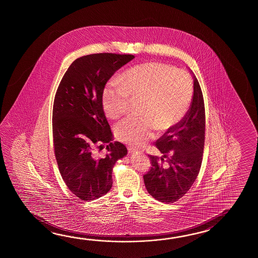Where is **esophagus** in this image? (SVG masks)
<instances>
[{"label": "esophagus", "mask_w": 258, "mask_h": 258, "mask_svg": "<svg viewBox=\"0 0 258 258\" xmlns=\"http://www.w3.org/2000/svg\"><path fill=\"white\" fill-rule=\"evenodd\" d=\"M137 152H140V150H138V149H137V148H129V153L134 154L137 153Z\"/></svg>", "instance_id": "1"}]
</instances>
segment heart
Instances as JSON below:
<instances>
[{"mask_svg": "<svg viewBox=\"0 0 258 258\" xmlns=\"http://www.w3.org/2000/svg\"><path fill=\"white\" fill-rule=\"evenodd\" d=\"M192 78L182 70L150 61L132 67L120 78L110 82L102 92L105 113L110 119L126 114L132 99H142L140 117H129L115 127L117 138L140 147L155 137L157 128L167 131L186 115L192 103Z\"/></svg>", "mask_w": 258, "mask_h": 258, "instance_id": "heart-1", "label": "heart"}]
</instances>
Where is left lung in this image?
I'll use <instances>...</instances> for the list:
<instances>
[{
    "mask_svg": "<svg viewBox=\"0 0 258 258\" xmlns=\"http://www.w3.org/2000/svg\"><path fill=\"white\" fill-rule=\"evenodd\" d=\"M192 75L194 96L186 115L157 140L156 147L162 157L159 160L150 155L151 168L144 175L148 194L162 203H173L182 198L196 181L202 164L205 105L199 83L192 73ZM165 157L168 158V168L163 166Z\"/></svg>",
    "mask_w": 258,
    "mask_h": 258,
    "instance_id": "obj_1",
    "label": "left lung"
}]
</instances>
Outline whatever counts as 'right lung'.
<instances>
[{
  "label": "right lung",
  "instance_id": "right-lung-1",
  "mask_svg": "<svg viewBox=\"0 0 258 258\" xmlns=\"http://www.w3.org/2000/svg\"><path fill=\"white\" fill-rule=\"evenodd\" d=\"M132 54L97 53L72 62L56 91L52 110L54 153L60 175L75 196L84 201L101 198L112 186V169L127 155L123 144L113 140L105 116L102 92ZM108 143L106 154L94 153Z\"/></svg>",
  "mask_w": 258,
  "mask_h": 258
}]
</instances>
